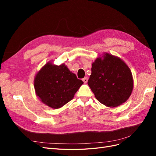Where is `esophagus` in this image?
<instances>
[{"label":"esophagus","mask_w":156,"mask_h":156,"mask_svg":"<svg viewBox=\"0 0 156 156\" xmlns=\"http://www.w3.org/2000/svg\"><path fill=\"white\" fill-rule=\"evenodd\" d=\"M83 81L84 83H87L88 82V77H85L83 79Z\"/></svg>","instance_id":"obj_1"}]
</instances>
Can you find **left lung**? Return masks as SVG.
Listing matches in <instances>:
<instances>
[{
  "label": "left lung",
  "mask_w": 156,
  "mask_h": 156,
  "mask_svg": "<svg viewBox=\"0 0 156 156\" xmlns=\"http://www.w3.org/2000/svg\"><path fill=\"white\" fill-rule=\"evenodd\" d=\"M91 70L88 84L99 101L115 107L127 101L133 90V81L124 61L106 53L103 59L95 60Z\"/></svg>",
  "instance_id": "obj_1"
}]
</instances>
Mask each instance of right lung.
I'll return each mask as SVG.
<instances>
[{
    "instance_id": "1",
    "label": "right lung",
    "mask_w": 156,
    "mask_h": 156,
    "mask_svg": "<svg viewBox=\"0 0 156 156\" xmlns=\"http://www.w3.org/2000/svg\"><path fill=\"white\" fill-rule=\"evenodd\" d=\"M83 84L64 64L56 66L48 63L34 79L36 95L53 108H58L72 100Z\"/></svg>"
}]
</instances>
